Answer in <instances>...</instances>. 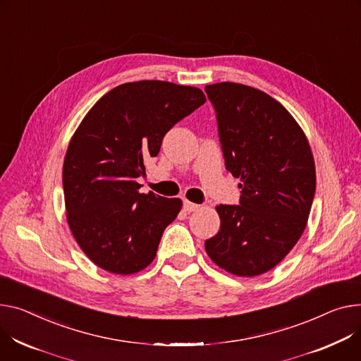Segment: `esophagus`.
<instances>
[{"label": "esophagus", "mask_w": 361, "mask_h": 361, "mask_svg": "<svg viewBox=\"0 0 361 361\" xmlns=\"http://www.w3.org/2000/svg\"><path fill=\"white\" fill-rule=\"evenodd\" d=\"M199 207H200L199 204L191 203V202H188V200H184V202H183V209H184L185 212H195V210H197Z\"/></svg>", "instance_id": "1"}]
</instances>
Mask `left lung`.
Listing matches in <instances>:
<instances>
[{
  "instance_id": "obj_1",
  "label": "left lung",
  "mask_w": 361,
  "mask_h": 361,
  "mask_svg": "<svg viewBox=\"0 0 361 361\" xmlns=\"http://www.w3.org/2000/svg\"><path fill=\"white\" fill-rule=\"evenodd\" d=\"M226 170L241 178L239 204H219L221 229L204 243L224 270L254 277L276 267L305 231L317 176L307 139L269 94L248 85H206Z\"/></svg>"
}]
</instances>
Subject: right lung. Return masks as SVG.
<instances>
[{
	"mask_svg": "<svg viewBox=\"0 0 361 361\" xmlns=\"http://www.w3.org/2000/svg\"><path fill=\"white\" fill-rule=\"evenodd\" d=\"M204 103L195 87L137 81L109 91L84 117L65 155L63 196L72 235L100 269L133 274L155 258L183 203L139 193L136 178L166 132Z\"/></svg>",
	"mask_w": 361,
	"mask_h": 361,
	"instance_id": "right-lung-1",
	"label": "right lung"
}]
</instances>
